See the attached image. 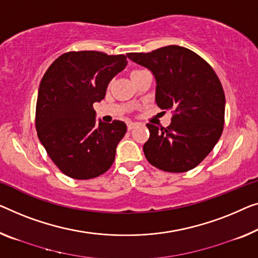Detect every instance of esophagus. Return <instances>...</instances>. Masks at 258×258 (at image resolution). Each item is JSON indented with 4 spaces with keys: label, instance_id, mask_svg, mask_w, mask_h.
<instances>
[{
    "label": "esophagus",
    "instance_id": "34e87169",
    "mask_svg": "<svg viewBox=\"0 0 258 258\" xmlns=\"http://www.w3.org/2000/svg\"><path fill=\"white\" fill-rule=\"evenodd\" d=\"M138 124H137V122H133V121H128L127 122V130L128 131H131V130H133L134 127H136V126H137Z\"/></svg>",
    "mask_w": 258,
    "mask_h": 258
}]
</instances>
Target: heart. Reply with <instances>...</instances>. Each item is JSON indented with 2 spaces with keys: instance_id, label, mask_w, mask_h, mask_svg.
<instances>
[{
  "instance_id": "b5f03b06",
  "label": "heart",
  "mask_w": 258,
  "mask_h": 258,
  "mask_svg": "<svg viewBox=\"0 0 258 258\" xmlns=\"http://www.w3.org/2000/svg\"><path fill=\"white\" fill-rule=\"evenodd\" d=\"M134 72H139V71H133V72H132V73H134Z\"/></svg>"
}]
</instances>
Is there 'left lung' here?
<instances>
[{
	"instance_id": "8db88e82",
	"label": "left lung",
	"mask_w": 258,
	"mask_h": 258,
	"mask_svg": "<svg viewBox=\"0 0 258 258\" xmlns=\"http://www.w3.org/2000/svg\"><path fill=\"white\" fill-rule=\"evenodd\" d=\"M133 62L155 78V102L174 116L167 128L147 124L144 153L154 167L185 172L197 167L220 139L226 99L220 80L195 52L177 45L151 53H128Z\"/></svg>"
}]
</instances>
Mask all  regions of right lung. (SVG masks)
<instances>
[{
  "label": "right lung",
  "instance_id": "1",
  "mask_svg": "<svg viewBox=\"0 0 258 258\" xmlns=\"http://www.w3.org/2000/svg\"><path fill=\"white\" fill-rule=\"evenodd\" d=\"M122 54L64 53L41 79L36 107L38 138L55 166L75 179H90L112 166L126 133L124 121L96 120L94 103L105 97L110 81L124 71Z\"/></svg>",
  "mask_w": 258,
  "mask_h": 258
}]
</instances>
